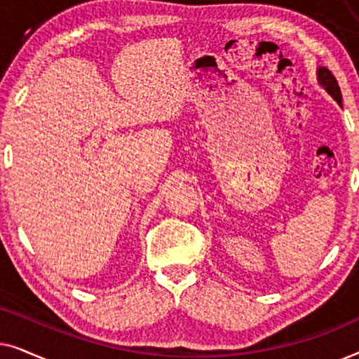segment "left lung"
Segmentation results:
<instances>
[{"instance_id":"left-lung-1","label":"left lung","mask_w":359,"mask_h":359,"mask_svg":"<svg viewBox=\"0 0 359 359\" xmlns=\"http://www.w3.org/2000/svg\"><path fill=\"white\" fill-rule=\"evenodd\" d=\"M317 81H318V85H320L323 90H325L328 95H330L333 100H335L338 104L341 106L340 86H338L335 76L332 75V72L328 70V68H325V67L317 68Z\"/></svg>"}]
</instances>
